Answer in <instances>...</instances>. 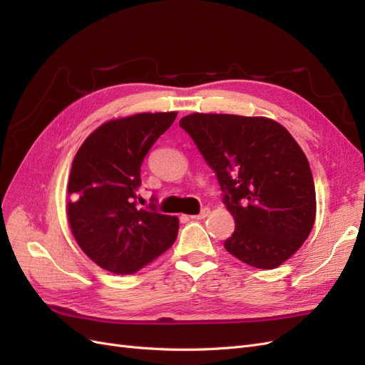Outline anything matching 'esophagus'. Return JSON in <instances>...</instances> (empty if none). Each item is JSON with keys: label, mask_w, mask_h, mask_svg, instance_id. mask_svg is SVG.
<instances>
[{"label": "esophagus", "mask_w": 365, "mask_h": 365, "mask_svg": "<svg viewBox=\"0 0 365 365\" xmlns=\"http://www.w3.org/2000/svg\"><path fill=\"white\" fill-rule=\"evenodd\" d=\"M208 215H210V208H202L200 215H192V216H189V217H190V219H205Z\"/></svg>", "instance_id": "esophagus-1"}]
</instances>
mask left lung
<instances>
[{
    "label": "left lung",
    "mask_w": 365,
    "mask_h": 365,
    "mask_svg": "<svg viewBox=\"0 0 365 365\" xmlns=\"http://www.w3.org/2000/svg\"><path fill=\"white\" fill-rule=\"evenodd\" d=\"M216 173L235 217L225 250L244 263L274 269L311 235L315 185L302 148L268 117L193 113L180 120Z\"/></svg>",
    "instance_id": "obj_1"
}]
</instances>
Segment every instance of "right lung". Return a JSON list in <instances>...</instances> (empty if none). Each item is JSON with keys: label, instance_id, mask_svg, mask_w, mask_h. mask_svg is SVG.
I'll return each mask as SVG.
<instances>
[{"label": "right lung", "instance_id": "right-lung-1", "mask_svg": "<svg viewBox=\"0 0 365 365\" xmlns=\"http://www.w3.org/2000/svg\"><path fill=\"white\" fill-rule=\"evenodd\" d=\"M176 115L140 113L105 121L73 160L67 201L71 233L86 256L109 272H137L168 251L178 235V217L140 208L135 193L143 160Z\"/></svg>", "mask_w": 365, "mask_h": 365}]
</instances>
